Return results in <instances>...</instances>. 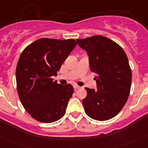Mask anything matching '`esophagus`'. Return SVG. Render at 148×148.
Instances as JSON below:
<instances>
[{"mask_svg":"<svg viewBox=\"0 0 148 148\" xmlns=\"http://www.w3.org/2000/svg\"><path fill=\"white\" fill-rule=\"evenodd\" d=\"M73 87H74V89H75V90H78V89H80V88H81V87H79V86L76 85V84H75V85L73 86Z\"/></svg>","mask_w":148,"mask_h":148,"instance_id":"34e87169","label":"esophagus"}]
</instances>
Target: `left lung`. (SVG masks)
<instances>
[{"mask_svg":"<svg viewBox=\"0 0 148 148\" xmlns=\"http://www.w3.org/2000/svg\"><path fill=\"white\" fill-rule=\"evenodd\" d=\"M76 40L87 52L97 84L96 90L85 87L84 111L95 120L110 119L121 111L130 94L132 72L126 53L118 44L102 35Z\"/></svg>","mask_w":148,"mask_h":148,"instance_id":"8db88e82","label":"left lung"}]
</instances>
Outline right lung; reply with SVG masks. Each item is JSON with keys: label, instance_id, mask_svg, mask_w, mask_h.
Returning a JSON list of instances; mask_svg holds the SVG:
<instances>
[{"label": "right lung", "instance_id": "right-lung-1", "mask_svg": "<svg viewBox=\"0 0 148 148\" xmlns=\"http://www.w3.org/2000/svg\"><path fill=\"white\" fill-rule=\"evenodd\" d=\"M77 43L74 39L40 38L23 49L16 67V84L22 105L32 118L43 123L64 116L74 90L71 84L53 81Z\"/></svg>", "mask_w": 148, "mask_h": 148}]
</instances>
